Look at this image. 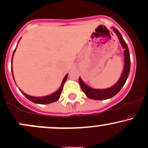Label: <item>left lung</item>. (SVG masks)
Segmentation results:
<instances>
[{"mask_svg":"<svg viewBox=\"0 0 148 148\" xmlns=\"http://www.w3.org/2000/svg\"><path fill=\"white\" fill-rule=\"evenodd\" d=\"M113 30L116 33L119 40H120V43H121L123 48L125 49V51H124V54H125V67H124V71L118 82L114 86H112L111 88H107V89H94V88L88 87L87 85L85 84L84 81L79 77V82L81 90L85 93V95L91 99L104 100L113 97L115 95L118 94L120 90L122 89V88L123 87L125 82H126L129 74H130L131 60L128 47H127L126 42L123 40V36H122L120 32L115 28H113Z\"/></svg>","mask_w":148,"mask_h":148,"instance_id":"1","label":"left lung"}]
</instances>
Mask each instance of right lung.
<instances>
[{"instance_id":"1","label":"right lung","mask_w":148,"mask_h":148,"mask_svg":"<svg viewBox=\"0 0 148 148\" xmlns=\"http://www.w3.org/2000/svg\"><path fill=\"white\" fill-rule=\"evenodd\" d=\"M15 50H16V49H14V52H13V55H14ZM13 55H12V57H13ZM11 70H12V76H13L12 67V65H11ZM67 75H68V74H66L65 76L64 77L63 80H62V84H61L60 88H59V89L56 92L53 93V94L51 95L42 97H32V96L28 95L23 93L21 90V92L23 93V95H24L25 97L27 98V99H29L30 101H33V102H34V103H40V104H47V103L55 102V101H56L57 100H58L59 98H60L61 92H62V88H63V86H64V83H65L66 80H67ZM13 79H14V76H13Z\"/></svg>"}]
</instances>
